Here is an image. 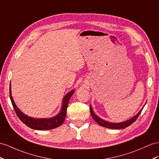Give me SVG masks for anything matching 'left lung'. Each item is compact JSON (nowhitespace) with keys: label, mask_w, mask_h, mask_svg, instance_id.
Returning a JSON list of instances; mask_svg holds the SVG:
<instances>
[{"label":"left lung","mask_w":159,"mask_h":159,"mask_svg":"<svg viewBox=\"0 0 159 159\" xmlns=\"http://www.w3.org/2000/svg\"><path fill=\"white\" fill-rule=\"evenodd\" d=\"M146 104V103H145ZM144 105L142 107L140 111L138 112L136 115H135L134 116H133L132 118H130L128 120H125L124 121L122 122H120V123H112V122H109L107 121H105L103 119H101V117H99L98 116H97L95 113H94L93 110V108L91 107V105H90V112L91 114L93 117V118L94 119V120L97 122V124L99 125L103 126V127L107 128H109V129H124L125 128L128 127L129 125H131L132 124H133L134 121L136 120V119L138 118V117L140 116V113L142 112V109H143Z\"/></svg>","instance_id":"left-lung-1"}]
</instances>
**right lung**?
<instances>
[{
	"label": "right lung",
	"instance_id": "right-lung-1",
	"mask_svg": "<svg viewBox=\"0 0 159 159\" xmlns=\"http://www.w3.org/2000/svg\"><path fill=\"white\" fill-rule=\"evenodd\" d=\"M74 93L75 89H73V90L69 91L67 94L64 97L62 103V107H61L60 112L56 116L52 117H49V118H35V117L28 116L27 115L25 114V113H23L18 108V107L16 105L13 99V97H12L11 95V83L9 89V95L11 103L12 105H13L16 113H17V116L19 117V118L23 123L27 125L28 127L37 130L52 129L58 127V126L63 124V122L65 120V117H66V110L69 100H70V97L72 96V95L74 94Z\"/></svg>",
	"mask_w": 159,
	"mask_h": 159
}]
</instances>
